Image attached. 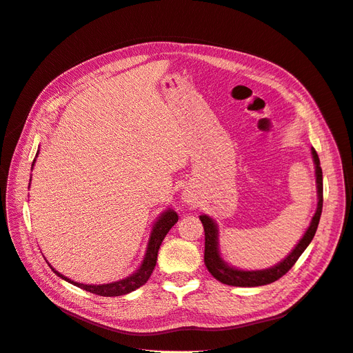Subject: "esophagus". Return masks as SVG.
<instances>
[{
    "instance_id": "34e87169",
    "label": "esophagus",
    "mask_w": 353,
    "mask_h": 353,
    "mask_svg": "<svg viewBox=\"0 0 353 353\" xmlns=\"http://www.w3.org/2000/svg\"><path fill=\"white\" fill-rule=\"evenodd\" d=\"M183 201L184 203H187V205H196V197H194V194L191 193V191H185V193L183 194Z\"/></svg>"
}]
</instances>
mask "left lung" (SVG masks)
<instances>
[{"label":"left lung","instance_id":"8db88e82","mask_svg":"<svg viewBox=\"0 0 353 353\" xmlns=\"http://www.w3.org/2000/svg\"><path fill=\"white\" fill-rule=\"evenodd\" d=\"M311 153H312V160L315 165L316 196H318L315 215L312 216V221L309 223L303 237L294 245V249L288 253L281 262L271 266V268L248 271V270H239L236 266H231L230 263H227L222 259L221 252H219L218 223L208 215H200L203 228H205V265L208 271L215 276L218 281L227 285H234V287H258V285L271 284L279 279H281L284 274H287L288 270H290L296 263V261L301 258V254L305 252V249L307 248L309 243L312 241L315 236L319 218H321V212H323V169H321V165H319V157L314 147L311 148Z\"/></svg>","mask_w":353,"mask_h":353}]
</instances>
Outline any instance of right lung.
I'll list each match as a JSON object with an SVG mask.
<instances>
[{
  "mask_svg": "<svg viewBox=\"0 0 353 353\" xmlns=\"http://www.w3.org/2000/svg\"><path fill=\"white\" fill-rule=\"evenodd\" d=\"M39 153V152H38ZM37 153V157H38ZM35 157V160H37ZM35 160L32 162V168L35 165ZM178 222V215L174 209H166L165 212L160 213V216L156 219V222L153 223V228L150 232V239H148L147 243V249H145V254L144 259L134 274H131L130 276H126L123 280L119 281H113V283H108V284H82V283H77L72 281L68 276L61 275L59 271H56L52 266L50 265V268L54 271V274H57L61 280H65L73 285H77L82 290H87L90 293L99 294V296H105V297H113V296H122V294H128L134 290H137L138 287H141L143 284H145L150 279V275L156 266V261H157V252L160 244H162L163 239L166 237V234L169 232V230L172 228L175 223Z\"/></svg>",
  "mask_w": 353,
  "mask_h": 353,
  "instance_id": "right-lung-1",
  "label": "right lung"
}]
</instances>
